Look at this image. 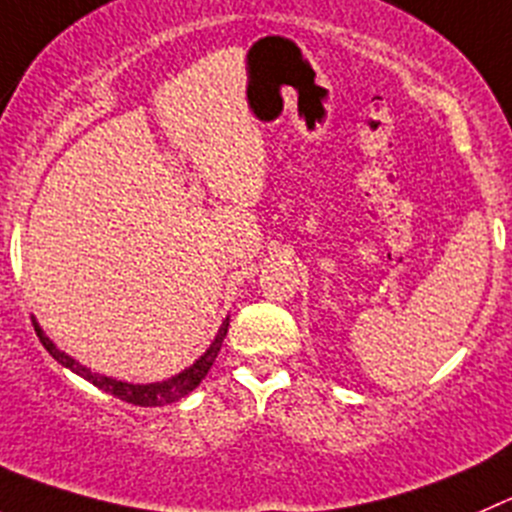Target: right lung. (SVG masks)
Listing matches in <instances>:
<instances>
[{"mask_svg": "<svg viewBox=\"0 0 512 512\" xmlns=\"http://www.w3.org/2000/svg\"><path fill=\"white\" fill-rule=\"evenodd\" d=\"M34 329H37V337H40L42 347H45L47 352H50L52 357L62 364V367H67L70 372H75L77 377L87 379V382L95 384L97 389H102V392H107V394H113V397L123 399V402H130V405L163 407V405H173V402H178L180 397L191 394L193 389L203 382V377H206L208 369H211L213 362H216L218 352H221L223 337H226V332H228V316L223 319V324L218 326V334H216V339L211 342V347H208L206 352H203L201 357L191 364V367H186L183 372L175 374V377L163 379V382H150V384L123 382V379H115V377H107V374L95 372V369L85 367V364L77 362L75 357H70V354L62 352V349L57 347V344L52 342L45 332H42V326L37 324V321H34Z\"/></svg>", "mask_w": 512, "mask_h": 512, "instance_id": "1", "label": "right lung"}]
</instances>
